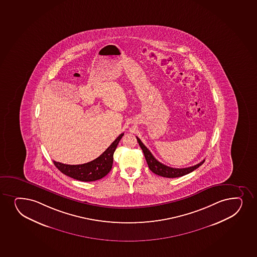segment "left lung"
Masks as SVG:
<instances>
[{"label":"left lung","mask_w":257,"mask_h":257,"mask_svg":"<svg viewBox=\"0 0 257 257\" xmlns=\"http://www.w3.org/2000/svg\"><path fill=\"white\" fill-rule=\"evenodd\" d=\"M137 138V142L139 143L140 147L143 151L145 158L148 163V167L150 169L151 171H153L154 173L161 177H168V178H174V177H183L184 175L189 174L193 171H195V169L200 167L204 162L205 160H202L201 162L199 163L197 165H194V166H190L188 168H172V167H169L167 165H163L161 163L159 162L158 160L154 158V155L152 154L150 151L148 150V148L142 143V141Z\"/></svg>","instance_id":"left-lung-1"}]
</instances>
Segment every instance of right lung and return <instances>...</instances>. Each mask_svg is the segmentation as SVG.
I'll list each match as a JSON object with an SVG mask.
<instances>
[{
	"mask_svg": "<svg viewBox=\"0 0 257 257\" xmlns=\"http://www.w3.org/2000/svg\"><path fill=\"white\" fill-rule=\"evenodd\" d=\"M123 135L122 133L118 136L100 156L91 162L72 165L54 161V165L63 174L76 180L92 182L101 179L105 177L112 168L113 154Z\"/></svg>",
	"mask_w": 257,
	"mask_h": 257,
	"instance_id": "1",
	"label": "right lung"
}]
</instances>
